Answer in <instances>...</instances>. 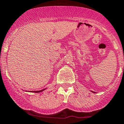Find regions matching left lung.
I'll return each instance as SVG.
<instances>
[{
  "label": "left lung",
  "instance_id": "obj_1",
  "mask_svg": "<svg viewBox=\"0 0 124 124\" xmlns=\"http://www.w3.org/2000/svg\"><path fill=\"white\" fill-rule=\"evenodd\" d=\"M93 93H94V92H93Z\"/></svg>",
  "mask_w": 124,
  "mask_h": 124
}]
</instances>
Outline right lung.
I'll return each mask as SVG.
<instances>
[{
  "label": "right lung",
  "instance_id": "1",
  "mask_svg": "<svg viewBox=\"0 0 124 124\" xmlns=\"http://www.w3.org/2000/svg\"><path fill=\"white\" fill-rule=\"evenodd\" d=\"M45 90V89H43V90H40V91H32V92H31H31H34V93H40V92H43V91Z\"/></svg>",
  "mask_w": 124,
  "mask_h": 124
}]
</instances>
